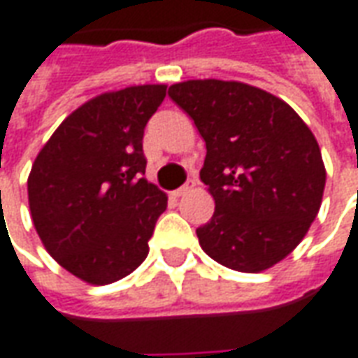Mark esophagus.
<instances>
[{"label":"esophagus","instance_id":"1","mask_svg":"<svg viewBox=\"0 0 358 358\" xmlns=\"http://www.w3.org/2000/svg\"><path fill=\"white\" fill-rule=\"evenodd\" d=\"M194 186H196V180L189 178L186 182V184H184V186L178 187V189H174V192H172V196H174V197L184 196V194H187V192H189V189H192V187H194Z\"/></svg>","mask_w":358,"mask_h":358}]
</instances>
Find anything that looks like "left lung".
Here are the masks:
<instances>
[{
  "instance_id": "obj_1",
  "label": "left lung",
  "mask_w": 358,
  "mask_h": 358,
  "mask_svg": "<svg viewBox=\"0 0 358 358\" xmlns=\"http://www.w3.org/2000/svg\"><path fill=\"white\" fill-rule=\"evenodd\" d=\"M169 96L194 120L207 155L199 178L215 213L197 229L209 257L257 273L299 246L326 186L318 141L294 110L236 81H186Z\"/></svg>"
}]
</instances>
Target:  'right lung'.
Masks as SVG:
<instances>
[{
    "mask_svg": "<svg viewBox=\"0 0 358 358\" xmlns=\"http://www.w3.org/2000/svg\"><path fill=\"white\" fill-rule=\"evenodd\" d=\"M164 96V85H141L85 102L32 164L34 229L50 256L87 283H114L149 254L169 197L143 178V134Z\"/></svg>",
    "mask_w": 358,
    "mask_h": 358,
    "instance_id": "right-lung-1",
    "label": "right lung"
}]
</instances>
